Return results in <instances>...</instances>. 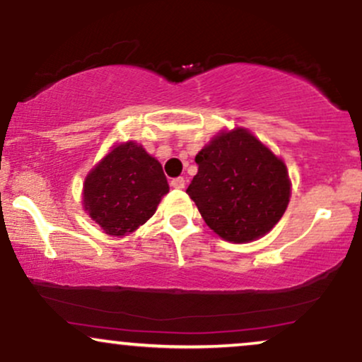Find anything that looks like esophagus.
Segmentation results:
<instances>
[{"label":"esophagus","mask_w":362,"mask_h":362,"mask_svg":"<svg viewBox=\"0 0 362 362\" xmlns=\"http://www.w3.org/2000/svg\"><path fill=\"white\" fill-rule=\"evenodd\" d=\"M170 185L173 187V189H178V190H182L185 187V180L182 177H177V178H173L172 182H170Z\"/></svg>","instance_id":"esophagus-1"}]
</instances>
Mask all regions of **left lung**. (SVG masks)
<instances>
[{
	"label": "left lung",
	"mask_w": 362,
	"mask_h": 362,
	"mask_svg": "<svg viewBox=\"0 0 362 362\" xmlns=\"http://www.w3.org/2000/svg\"><path fill=\"white\" fill-rule=\"evenodd\" d=\"M195 163L187 194L216 235L248 243L279 223L291 197L288 168L248 129L219 131Z\"/></svg>",
	"instance_id": "left-lung-1"
}]
</instances>
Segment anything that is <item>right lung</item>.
Segmentation results:
<instances>
[{"instance_id":"1","label":"right lung","mask_w":362,"mask_h":362,"mask_svg":"<svg viewBox=\"0 0 362 362\" xmlns=\"http://www.w3.org/2000/svg\"><path fill=\"white\" fill-rule=\"evenodd\" d=\"M170 187L160 161L136 141L115 143L83 184V209L110 236L136 231Z\"/></svg>"}]
</instances>
